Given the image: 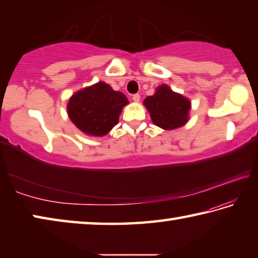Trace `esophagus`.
Instances as JSON below:
<instances>
[{
    "instance_id": "34e87169",
    "label": "esophagus",
    "mask_w": 258,
    "mask_h": 258,
    "mask_svg": "<svg viewBox=\"0 0 258 258\" xmlns=\"http://www.w3.org/2000/svg\"><path fill=\"white\" fill-rule=\"evenodd\" d=\"M132 99H133V101L134 102H139L140 101V94H133L132 95Z\"/></svg>"
}]
</instances>
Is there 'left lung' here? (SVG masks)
Listing matches in <instances>:
<instances>
[{"label": "left lung", "mask_w": 258, "mask_h": 258, "mask_svg": "<svg viewBox=\"0 0 258 258\" xmlns=\"http://www.w3.org/2000/svg\"><path fill=\"white\" fill-rule=\"evenodd\" d=\"M154 123L164 130H174L187 121L190 101L182 95L174 93L167 85H161L154 95L145 100Z\"/></svg>", "instance_id": "left-lung-1"}]
</instances>
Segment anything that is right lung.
<instances>
[{"label":"right lung","instance_id":"add662e5","mask_svg":"<svg viewBox=\"0 0 258 258\" xmlns=\"http://www.w3.org/2000/svg\"><path fill=\"white\" fill-rule=\"evenodd\" d=\"M127 103L123 93L99 82L73 95L68 102V115L82 132L102 137L117 125L121 109Z\"/></svg>","mask_w":258,"mask_h":258}]
</instances>
